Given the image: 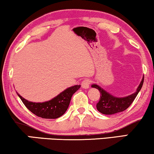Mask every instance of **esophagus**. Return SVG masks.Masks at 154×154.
Wrapping results in <instances>:
<instances>
[{"instance_id":"1","label":"esophagus","mask_w":154,"mask_h":154,"mask_svg":"<svg viewBox=\"0 0 154 154\" xmlns=\"http://www.w3.org/2000/svg\"><path fill=\"white\" fill-rule=\"evenodd\" d=\"M91 80L90 79H85L83 80V82L81 83V86L83 88H85V89H88V88H90V84H91Z\"/></svg>"}]
</instances>
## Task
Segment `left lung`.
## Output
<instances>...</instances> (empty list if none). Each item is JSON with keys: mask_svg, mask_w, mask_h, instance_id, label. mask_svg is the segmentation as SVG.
<instances>
[{"mask_svg": "<svg viewBox=\"0 0 154 154\" xmlns=\"http://www.w3.org/2000/svg\"><path fill=\"white\" fill-rule=\"evenodd\" d=\"M144 77H143L140 85L137 89V91L134 93L125 97H116L109 94V92L105 91L97 85H94V84L92 85V88H97L100 90V101L97 102L96 106L97 110L100 113L106 115L114 114V113L125 111L131 105L138 94L139 92L140 91L143 83H144Z\"/></svg>", "mask_w": 154, "mask_h": 154, "instance_id": "8db88e82", "label": "left lung"}]
</instances>
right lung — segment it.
Segmentation results:
<instances>
[{"label":"right lung","mask_w":154,"mask_h":154,"mask_svg":"<svg viewBox=\"0 0 154 154\" xmlns=\"http://www.w3.org/2000/svg\"><path fill=\"white\" fill-rule=\"evenodd\" d=\"M81 85H74L65 90L52 100L45 102L35 103L29 102L18 94L23 104L31 112L42 119H54L62 116L68 109L71 97Z\"/></svg>","instance_id":"1"}]
</instances>
